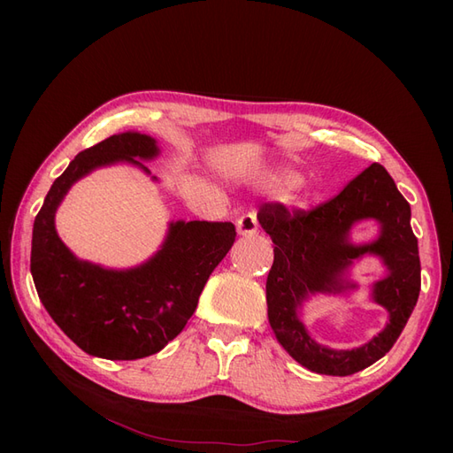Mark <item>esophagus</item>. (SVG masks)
<instances>
[{
	"label": "esophagus",
	"instance_id": "esophagus-1",
	"mask_svg": "<svg viewBox=\"0 0 453 453\" xmlns=\"http://www.w3.org/2000/svg\"><path fill=\"white\" fill-rule=\"evenodd\" d=\"M258 229V221H257V214L249 211V214H243L242 218L237 219V234L243 237H251L257 234Z\"/></svg>",
	"mask_w": 453,
	"mask_h": 453
}]
</instances>
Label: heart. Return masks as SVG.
I'll return each mask as SVG.
<instances>
[{"label": "heart", "instance_id": "1", "mask_svg": "<svg viewBox=\"0 0 453 453\" xmlns=\"http://www.w3.org/2000/svg\"><path fill=\"white\" fill-rule=\"evenodd\" d=\"M258 185L266 190H282L288 188V200L292 204L300 206L310 196V187L303 180H297V173L290 167H271L261 173L258 177Z\"/></svg>", "mask_w": 453, "mask_h": 453}]
</instances>
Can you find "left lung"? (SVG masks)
Returning a JSON list of instances; mask_svg holds the SVG:
<instances>
[{"label": "left lung", "mask_w": 453, "mask_h": 453, "mask_svg": "<svg viewBox=\"0 0 453 453\" xmlns=\"http://www.w3.org/2000/svg\"><path fill=\"white\" fill-rule=\"evenodd\" d=\"M258 224L274 243L266 278V305L276 341L303 368L325 375H350L383 358L405 329L420 292L418 242L411 229V206L389 173L378 163L364 169L341 195L311 211H288L265 204ZM379 221V237L356 244L354 225ZM378 256L387 276L371 287V299L388 311L387 326L362 347L336 351L319 345L301 321L303 303L313 295H343L357 289L351 265Z\"/></svg>", "instance_id": "obj_1"}]
</instances>
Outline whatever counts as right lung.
<instances>
[{
  "instance_id": "add662e5",
  "label": "right lung",
  "mask_w": 453,
  "mask_h": 453,
  "mask_svg": "<svg viewBox=\"0 0 453 453\" xmlns=\"http://www.w3.org/2000/svg\"><path fill=\"white\" fill-rule=\"evenodd\" d=\"M161 153L157 140L120 132L75 156L54 180L35 218L31 274L46 311L83 352L107 360H138L165 349L185 329L211 271L235 242L232 221H169L148 261L107 268L75 257L56 232L67 190L101 167L127 163L157 180L143 161Z\"/></svg>"
}]
</instances>
